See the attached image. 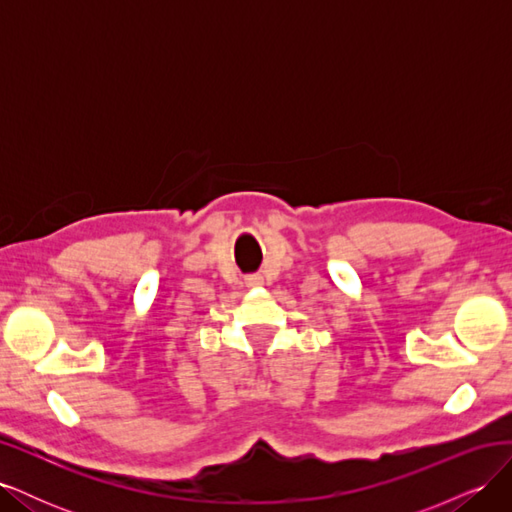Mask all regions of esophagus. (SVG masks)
Wrapping results in <instances>:
<instances>
[{
  "label": "esophagus",
  "instance_id": "1",
  "mask_svg": "<svg viewBox=\"0 0 512 512\" xmlns=\"http://www.w3.org/2000/svg\"><path fill=\"white\" fill-rule=\"evenodd\" d=\"M245 286H247V288H258V286H262V277H260V275H247V277H245Z\"/></svg>",
  "mask_w": 512,
  "mask_h": 512
}]
</instances>
